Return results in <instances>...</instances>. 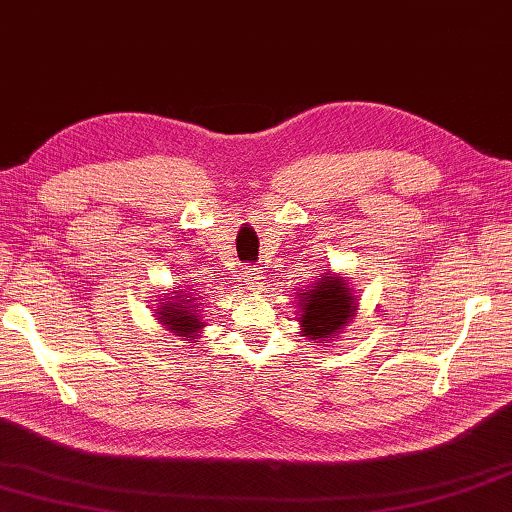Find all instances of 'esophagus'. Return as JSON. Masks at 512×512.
Returning a JSON list of instances; mask_svg holds the SVG:
<instances>
[{"label": "esophagus", "instance_id": "34e87169", "mask_svg": "<svg viewBox=\"0 0 512 512\" xmlns=\"http://www.w3.org/2000/svg\"><path fill=\"white\" fill-rule=\"evenodd\" d=\"M264 270H259V268H253L251 270V275H248V288H251V290H261V288H264Z\"/></svg>", "mask_w": 512, "mask_h": 512}]
</instances>
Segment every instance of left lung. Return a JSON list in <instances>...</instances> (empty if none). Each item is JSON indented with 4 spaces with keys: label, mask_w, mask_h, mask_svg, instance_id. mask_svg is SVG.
<instances>
[{
    "label": "left lung",
    "mask_w": 512,
    "mask_h": 512,
    "mask_svg": "<svg viewBox=\"0 0 512 512\" xmlns=\"http://www.w3.org/2000/svg\"><path fill=\"white\" fill-rule=\"evenodd\" d=\"M312 288L314 290L299 296L303 336L316 340L338 334V329L349 323L358 305L351 290L344 279L338 277H323L318 283H312Z\"/></svg>",
    "instance_id": "left-lung-1"
}]
</instances>
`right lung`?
<instances>
[{"instance_id":"add662e5","label":"right lung","mask_w":512,"mask_h":512,"mask_svg":"<svg viewBox=\"0 0 512 512\" xmlns=\"http://www.w3.org/2000/svg\"><path fill=\"white\" fill-rule=\"evenodd\" d=\"M185 299V296H178V299H174V296H170V301H178V303H168L165 301V305L159 307V318L161 323L168 325L174 334L178 336H189L194 334V331H198L202 327L200 318L194 314L198 310H189V307H185L181 301Z\"/></svg>"}]
</instances>
